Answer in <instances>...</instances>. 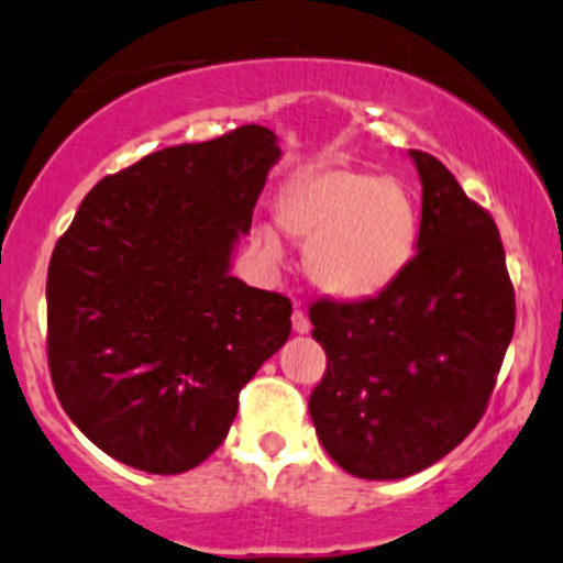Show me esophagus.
Returning <instances> with one entry per match:
<instances>
[{"label":"esophagus","instance_id":"esophagus-1","mask_svg":"<svg viewBox=\"0 0 563 563\" xmlns=\"http://www.w3.org/2000/svg\"><path fill=\"white\" fill-rule=\"evenodd\" d=\"M292 330L298 334H308L311 332V321H308V316L300 311V308H295L292 313Z\"/></svg>","mask_w":563,"mask_h":563}]
</instances>
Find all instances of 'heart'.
<instances>
[{
  "mask_svg": "<svg viewBox=\"0 0 563 563\" xmlns=\"http://www.w3.org/2000/svg\"><path fill=\"white\" fill-rule=\"evenodd\" d=\"M276 223L306 244V274L321 295L362 302L383 295L412 261L418 210L394 178L349 167H324L289 180L276 199ZM257 244L279 261L274 231Z\"/></svg>",
  "mask_w": 563,
  "mask_h": 563,
  "instance_id": "heart-1",
  "label": "heart"
}]
</instances>
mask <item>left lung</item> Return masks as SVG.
Masks as SVG:
<instances>
[{
    "mask_svg": "<svg viewBox=\"0 0 563 563\" xmlns=\"http://www.w3.org/2000/svg\"><path fill=\"white\" fill-rule=\"evenodd\" d=\"M409 159L422 186L418 255L377 298L311 308L327 372L308 412L334 463L372 482L431 468L476 428L516 321L495 220L435 156Z\"/></svg>",
    "mask_w": 563,
    "mask_h": 563,
    "instance_id": "8db88e82",
    "label": "left lung"
}]
</instances>
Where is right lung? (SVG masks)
<instances>
[{"mask_svg": "<svg viewBox=\"0 0 563 563\" xmlns=\"http://www.w3.org/2000/svg\"><path fill=\"white\" fill-rule=\"evenodd\" d=\"M279 159L261 124L169 145L100 180L55 244L49 375L74 426L119 463L197 468L287 343L292 302L231 276Z\"/></svg>", "mask_w": 563, "mask_h": 563, "instance_id": "right-lung-1", "label": "right lung"}]
</instances>
